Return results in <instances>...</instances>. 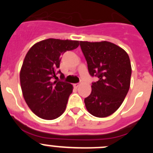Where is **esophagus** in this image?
Wrapping results in <instances>:
<instances>
[{"label": "esophagus", "mask_w": 153, "mask_h": 153, "mask_svg": "<svg viewBox=\"0 0 153 153\" xmlns=\"http://www.w3.org/2000/svg\"><path fill=\"white\" fill-rule=\"evenodd\" d=\"M80 85V83H74V88H77L78 86Z\"/></svg>", "instance_id": "34e87169"}]
</instances>
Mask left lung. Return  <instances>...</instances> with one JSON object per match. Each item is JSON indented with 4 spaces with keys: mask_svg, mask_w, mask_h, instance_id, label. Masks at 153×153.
Here are the masks:
<instances>
[{
    "mask_svg": "<svg viewBox=\"0 0 153 153\" xmlns=\"http://www.w3.org/2000/svg\"><path fill=\"white\" fill-rule=\"evenodd\" d=\"M89 73L97 76L90 95L85 98L87 111L103 118L117 111L130 86L132 74L129 55L123 48L108 41H79Z\"/></svg>",
    "mask_w": 153,
    "mask_h": 153,
    "instance_id": "left-lung-1",
    "label": "left lung"
}]
</instances>
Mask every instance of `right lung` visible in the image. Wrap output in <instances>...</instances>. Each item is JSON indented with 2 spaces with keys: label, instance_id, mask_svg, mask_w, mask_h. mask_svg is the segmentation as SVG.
<instances>
[{
  "label": "right lung",
  "instance_id": "1",
  "mask_svg": "<svg viewBox=\"0 0 153 153\" xmlns=\"http://www.w3.org/2000/svg\"><path fill=\"white\" fill-rule=\"evenodd\" d=\"M79 46L78 40L50 38L31 47L20 72L23 96L31 111L41 119L51 120L60 117L73 92L70 83L58 80L60 56ZM55 79L56 81H53Z\"/></svg>",
  "mask_w": 153,
  "mask_h": 153
}]
</instances>
